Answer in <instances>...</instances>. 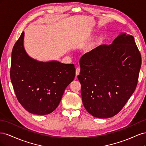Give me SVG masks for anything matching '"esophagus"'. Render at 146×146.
Here are the masks:
<instances>
[{"instance_id":"esophagus-1","label":"esophagus","mask_w":146,"mask_h":146,"mask_svg":"<svg viewBox=\"0 0 146 146\" xmlns=\"http://www.w3.org/2000/svg\"><path fill=\"white\" fill-rule=\"evenodd\" d=\"M80 68H77L76 69V76H78L79 74H80Z\"/></svg>"}]
</instances>
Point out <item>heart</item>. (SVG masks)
Here are the masks:
<instances>
[{
    "label": "heart",
    "instance_id": "b5f03b06",
    "mask_svg": "<svg viewBox=\"0 0 146 146\" xmlns=\"http://www.w3.org/2000/svg\"><path fill=\"white\" fill-rule=\"evenodd\" d=\"M94 33L92 32H89L85 35V38H88L91 37L93 35ZM104 41V37L102 35H99V36H96L91 41H90L88 44L85 47V51L88 54H92V53L95 52L97 49L100 46V45L102 44Z\"/></svg>",
    "mask_w": 146,
    "mask_h": 146
}]
</instances>
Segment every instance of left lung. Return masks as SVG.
<instances>
[{
  "label": "left lung",
  "mask_w": 146,
  "mask_h": 146,
  "mask_svg": "<svg viewBox=\"0 0 146 146\" xmlns=\"http://www.w3.org/2000/svg\"><path fill=\"white\" fill-rule=\"evenodd\" d=\"M83 104L98 118L115 116L134 92L141 56L132 35L121 33L111 44L101 45L80 60Z\"/></svg>",
  "instance_id": "left-lung-1"
}]
</instances>
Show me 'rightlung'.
I'll use <instances>...</instances> for the list:
<instances>
[{"mask_svg":"<svg viewBox=\"0 0 146 146\" xmlns=\"http://www.w3.org/2000/svg\"><path fill=\"white\" fill-rule=\"evenodd\" d=\"M24 32L13 48L10 78L16 98L30 113L46 115L58 107L76 76L72 64L43 62L30 56L24 46Z\"/></svg>","mask_w":146,"mask_h":146,"instance_id":"1","label":"right lung"}]
</instances>
